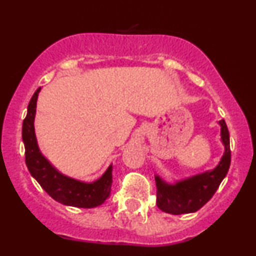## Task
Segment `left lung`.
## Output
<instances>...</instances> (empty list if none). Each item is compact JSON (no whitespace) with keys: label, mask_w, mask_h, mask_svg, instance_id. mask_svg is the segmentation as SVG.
I'll return each mask as SVG.
<instances>
[{"label":"left lung","mask_w":256,"mask_h":256,"mask_svg":"<svg viewBox=\"0 0 256 256\" xmlns=\"http://www.w3.org/2000/svg\"><path fill=\"white\" fill-rule=\"evenodd\" d=\"M220 126L225 152L219 165L213 171L178 182L174 185L166 184L158 177H155L158 189L156 204L162 212L174 216L196 212L213 198L225 178L231 162L230 136L224 119L220 120Z\"/></svg>","instance_id":"left-lung-1"}]
</instances>
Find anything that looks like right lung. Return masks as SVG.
<instances>
[{
  "label": "right lung",
  "mask_w": 256,
  "mask_h": 256,
  "mask_svg": "<svg viewBox=\"0 0 256 256\" xmlns=\"http://www.w3.org/2000/svg\"><path fill=\"white\" fill-rule=\"evenodd\" d=\"M40 88L32 96L28 107V116L22 122V140L25 144V162L31 176L46 192L60 204L79 208H94L102 204L112 194V166L98 180L82 183L58 173L40 154L34 134V114Z\"/></svg>",
  "instance_id": "right-lung-1"
}]
</instances>
